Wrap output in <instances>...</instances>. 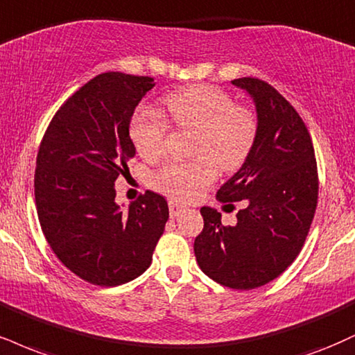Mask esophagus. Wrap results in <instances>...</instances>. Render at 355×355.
<instances>
[{
  "mask_svg": "<svg viewBox=\"0 0 355 355\" xmlns=\"http://www.w3.org/2000/svg\"><path fill=\"white\" fill-rule=\"evenodd\" d=\"M168 207H170V216H172V218H177V216L183 211V207H180L177 202H173V200H170Z\"/></svg>",
  "mask_w": 355,
  "mask_h": 355,
  "instance_id": "34e87169",
  "label": "esophagus"
}]
</instances>
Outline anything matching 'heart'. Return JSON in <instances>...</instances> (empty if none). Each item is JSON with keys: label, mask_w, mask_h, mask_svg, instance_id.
<instances>
[{"label": "heart", "mask_w": 355, "mask_h": 355, "mask_svg": "<svg viewBox=\"0 0 355 355\" xmlns=\"http://www.w3.org/2000/svg\"><path fill=\"white\" fill-rule=\"evenodd\" d=\"M170 121L183 129L198 132L195 153L200 159L168 160L153 177L155 189L178 200H189L210 185L220 168L233 170L243 164L254 142L256 119L250 110L234 105L232 97L211 85H191L164 99ZM168 123L152 109L134 115L130 137L145 160L164 153Z\"/></svg>", "instance_id": "obj_1"}]
</instances>
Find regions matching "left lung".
<instances>
[{
    "label": "left lung",
    "mask_w": 355,
    "mask_h": 355,
    "mask_svg": "<svg viewBox=\"0 0 355 355\" xmlns=\"http://www.w3.org/2000/svg\"><path fill=\"white\" fill-rule=\"evenodd\" d=\"M232 84L253 101L256 135L216 200H245L246 207L233 226H223L221 213L203 207V232L193 250L198 266L213 281L254 289L279 276L300 254L318 205V168L304 122L275 87L254 78Z\"/></svg>",
    "instance_id": "8db88e82"
}]
</instances>
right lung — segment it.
Instances as JSON below:
<instances>
[{"label":"right lung","mask_w":355,"mask_h":355,"mask_svg":"<svg viewBox=\"0 0 355 355\" xmlns=\"http://www.w3.org/2000/svg\"><path fill=\"white\" fill-rule=\"evenodd\" d=\"M152 78L105 72L83 85L55 112L34 173L37 216L49 246L67 270L97 286H119L150 266L168 220L153 191L115 203V180L135 157L129 129Z\"/></svg>","instance_id":"obj_1"}]
</instances>
